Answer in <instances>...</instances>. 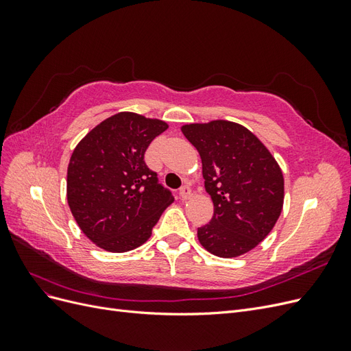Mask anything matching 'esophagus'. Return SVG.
<instances>
[{"label": "esophagus", "instance_id": "34e87169", "mask_svg": "<svg viewBox=\"0 0 351 351\" xmlns=\"http://www.w3.org/2000/svg\"><path fill=\"white\" fill-rule=\"evenodd\" d=\"M178 196L182 200H187L192 197V189H190L189 186H182L178 190Z\"/></svg>", "mask_w": 351, "mask_h": 351}]
</instances>
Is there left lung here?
Here are the masks:
<instances>
[{
  "label": "left lung",
  "mask_w": 351,
  "mask_h": 351,
  "mask_svg": "<svg viewBox=\"0 0 351 351\" xmlns=\"http://www.w3.org/2000/svg\"><path fill=\"white\" fill-rule=\"evenodd\" d=\"M202 159L214 217L197 239L219 258L247 253L267 237L284 204V177L275 158L241 124L214 120L182 127Z\"/></svg>",
  "instance_id": "obj_1"
}]
</instances>
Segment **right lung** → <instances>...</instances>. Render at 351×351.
<instances>
[{
	"mask_svg": "<svg viewBox=\"0 0 351 351\" xmlns=\"http://www.w3.org/2000/svg\"><path fill=\"white\" fill-rule=\"evenodd\" d=\"M167 129L162 120L119 112L74 147L67 202L84 236L101 249L123 253L142 246L174 202L145 162L147 146Z\"/></svg>",
	"mask_w": 351,
	"mask_h": 351,
	"instance_id": "right-lung-1",
	"label": "right lung"
}]
</instances>
